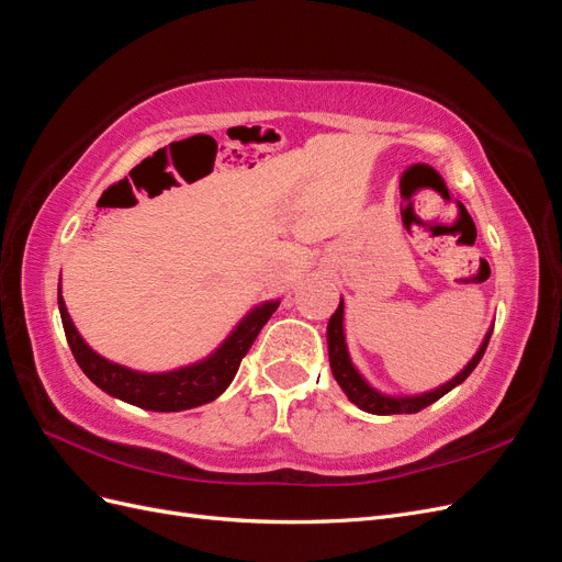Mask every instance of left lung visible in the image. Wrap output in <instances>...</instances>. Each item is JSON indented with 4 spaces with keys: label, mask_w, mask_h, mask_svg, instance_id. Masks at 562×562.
Wrapping results in <instances>:
<instances>
[{
    "label": "left lung",
    "mask_w": 562,
    "mask_h": 562,
    "mask_svg": "<svg viewBox=\"0 0 562 562\" xmlns=\"http://www.w3.org/2000/svg\"><path fill=\"white\" fill-rule=\"evenodd\" d=\"M495 326V323H492ZM492 326L487 328L481 347L475 349V353L471 356V361L457 372L452 380H448L446 384H440L436 389L422 391V394H386V391H380L378 386H372L363 372L353 366L351 353L347 347V333H345V300L339 297V304L335 314L328 321V359H330V370L339 384V389L345 391L347 398L359 405L361 411L370 413V415H407V413H419L422 407H427L431 403H436L438 398H443L448 391H452L454 386L462 384L473 368L481 363L483 353L487 349L490 335H492Z\"/></svg>",
    "instance_id": "left-lung-1"
}]
</instances>
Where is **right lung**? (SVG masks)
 <instances>
[{
    "label": "right lung",
    "instance_id": "right-lung-1",
    "mask_svg": "<svg viewBox=\"0 0 562 562\" xmlns=\"http://www.w3.org/2000/svg\"><path fill=\"white\" fill-rule=\"evenodd\" d=\"M281 300H265L248 310L241 321L229 330L209 356L164 372H143L128 366L114 363L89 347L75 326V321L65 307L63 288L58 283V310L67 345H70L79 368L98 389H103L112 398L131 403L143 411L155 413H180L215 401L232 384L236 370L255 337L262 330L269 316L277 312Z\"/></svg>",
    "mask_w": 562,
    "mask_h": 562
}]
</instances>
